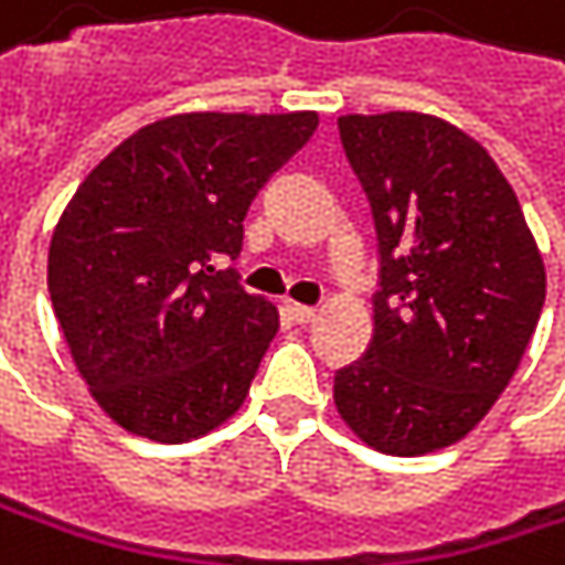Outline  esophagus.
Wrapping results in <instances>:
<instances>
[{
  "label": "esophagus",
  "instance_id": "1",
  "mask_svg": "<svg viewBox=\"0 0 565 565\" xmlns=\"http://www.w3.org/2000/svg\"><path fill=\"white\" fill-rule=\"evenodd\" d=\"M286 312H289L296 322H312V319H316V309H312V306H302V302H286Z\"/></svg>",
  "mask_w": 565,
  "mask_h": 565
}]
</instances>
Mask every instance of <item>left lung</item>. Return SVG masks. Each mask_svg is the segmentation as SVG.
<instances>
[{
  "mask_svg": "<svg viewBox=\"0 0 565 565\" xmlns=\"http://www.w3.org/2000/svg\"><path fill=\"white\" fill-rule=\"evenodd\" d=\"M373 205V342L335 373L345 426L390 456L462 439L507 390L536 332L546 269L492 156L426 113L339 116Z\"/></svg>",
  "mask_w": 565,
  "mask_h": 565,
  "instance_id": "obj_1",
  "label": "left lung"
}]
</instances>
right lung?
I'll return each mask as SVG.
<instances>
[{"label": "right lung", "instance_id": "add662e5", "mask_svg": "<svg viewBox=\"0 0 565 565\" xmlns=\"http://www.w3.org/2000/svg\"><path fill=\"white\" fill-rule=\"evenodd\" d=\"M316 113H182L119 142L52 233L49 296L93 399L129 433L223 426L279 329L236 269L243 220L316 132Z\"/></svg>", "mask_w": 565, "mask_h": 565}]
</instances>
